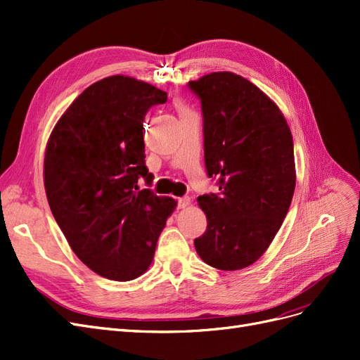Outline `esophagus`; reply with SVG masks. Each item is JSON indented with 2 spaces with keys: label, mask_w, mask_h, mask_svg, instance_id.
Returning <instances> with one entry per match:
<instances>
[{
  "label": "esophagus",
  "mask_w": 360,
  "mask_h": 360,
  "mask_svg": "<svg viewBox=\"0 0 360 360\" xmlns=\"http://www.w3.org/2000/svg\"><path fill=\"white\" fill-rule=\"evenodd\" d=\"M191 205V198L189 197H183L179 198V209H186V207Z\"/></svg>",
  "instance_id": "obj_1"
}]
</instances>
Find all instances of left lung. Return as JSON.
<instances>
[{
  "instance_id": "obj_1",
  "label": "left lung",
  "mask_w": 360,
  "mask_h": 360,
  "mask_svg": "<svg viewBox=\"0 0 360 360\" xmlns=\"http://www.w3.org/2000/svg\"><path fill=\"white\" fill-rule=\"evenodd\" d=\"M201 99L207 174L219 195L198 197L207 217L195 249L205 264L240 270L263 255L284 222L296 188L287 120L257 85L233 72L189 81Z\"/></svg>"
}]
</instances>
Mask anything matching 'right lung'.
<instances>
[{"instance_id": "1", "label": "right lung", "mask_w": 360, "mask_h": 360, "mask_svg": "<svg viewBox=\"0 0 360 360\" xmlns=\"http://www.w3.org/2000/svg\"><path fill=\"white\" fill-rule=\"evenodd\" d=\"M167 93L132 76L91 84L49 135L43 183L75 255L94 274L132 281L148 270L177 201L138 191L146 167L144 115Z\"/></svg>"}]
</instances>
